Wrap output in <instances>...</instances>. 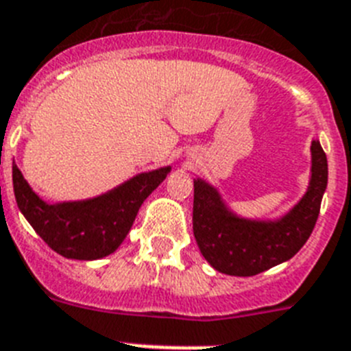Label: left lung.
Wrapping results in <instances>:
<instances>
[{
    "label": "left lung",
    "mask_w": 351,
    "mask_h": 351,
    "mask_svg": "<svg viewBox=\"0 0 351 351\" xmlns=\"http://www.w3.org/2000/svg\"><path fill=\"white\" fill-rule=\"evenodd\" d=\"M326 181L328 165L319 140L311 143L307 191L277 220L239 217L213 184L193 179V234L200 254L217 271L234 277H252L291 259L316 226Z\"/></svg>",
    "instance_id": "left-lung-1"
}]
</instances>
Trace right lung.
Returning <instances> with one entry per match:
<instances>
[{
    "instance_id": "1",
    "label": "right lung",
    "mask_w": 351,
    "mask_h": 351,
    "mask_svg": "<svg viewBox=\"0 0 351 351\" xmlns=\"http://www.w3.org/2000/svg\"><path fill=\"white\" fill-rule=\"evenodd\" d=\"M170 167L136 173L103 195L47 204L14 163L12 181L19 211L56 254L94 261L113 254L125 239L143 200L165 181Z\"/></svg>"
}]
</instances>
